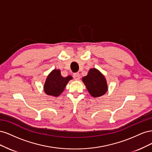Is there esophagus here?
Here are the masks:
<instances>
[{"instance_id": "1", "label": "esophagus", "mask_w": 152, "mask_h": 152, "mask_svg": "<svg viewBox=\"0 0 152 152\" xmlns=\"http://www.w3.org/2000/svg\"><path fill=\"white\" fill-rule=\"evenodd\" d=\"M73 78H74V79L75 80H79L80 79V74L79 73H74V74H73Z\"/></svg>"}]
</instances>
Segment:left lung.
Instances as JSON below:
<instances>
[{
    "label": "left lung",
    "instance_id": "1",
    "mask_svg": "<svg viewBox=\"0 0 152 152\" xmlns=\"http://www.w3.org/2000/svg\"><path fill=\"white\" fill-rule=\"evenodd\" d=\"M89 94L94 98L104 95L108 91L107 79L103 73L95 68H91L87 75L82 78Z\"/></svg>",
    "mask_w": 152,
    "mask_h": 152
}]
</instances>
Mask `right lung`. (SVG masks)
Wrapping results in <instances>:
<instances>
[{"instance_id": "obj_1", "label": "right lung", "mask_w": 152, "mask_h": 152, "mask_svg": "<svg viewBox=\"0 0 152 152\" xmlns=\"http://www.w3.org/2000/svg\"><path fill=\"white\" fill-rule=\"evenodd\" d=\"M72 79L71 75L63 77L60 70L54 69L50 72L45 80L44 86L45 93L53 97H58L63 93L68 82Z\"/></svg>"}]
</instances>
